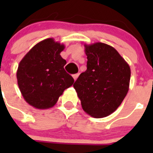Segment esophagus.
<instances>
[{
	"instance_id": "34e87169",
	"label": "esophagus",
	"mask_w": 153,
	"mask_h": 153,
	"mask_svg": "<svg viewBox=\"0 0 153 153\" xmlns=\"http://www.w3.org/2000/svg\"><path fill=\"white\" fill-rule=\"evenodd\" d=\"M78 76H79V74H74V75H73V77H74V80H76V79H77Z\"/></svg>"
}]
</instances>
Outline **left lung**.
<instances>
[{"label": "left lung", "mask_w": 153, "mask_h": 153, "mask_svg": "<svg viewBox=\"0 0 153 153\" xmlns=\"http://www.w3.org/2000/svg\"><path fill=\"white\" fill-rule=\"evenodd\" d=\"M84 47L87 69L74 87L86 113L94 118L106 117L117 110L129 91L130 67L108 44L97 42Z\"/></svg>", "instance_id": "1"}]
</instances>
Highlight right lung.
Wrapping results in <instances>:
<instances>
[{
  "instance_id": "right-lung-1",
  "label": "right lung",
  "mask_w": 153,
  "mask_h": 153,
  "mask_svg": "<svg viewBox=\"0 0 153 153\" xmlns=\"http://www.w3.org/2000/svg\"><path fill=\"white\" fill-rule=\"evenodd\" d=\"M65 46L53 38L39 42L18 65L17 84L23 97L36 109L53 107L74 82L64 70L67 61L60 56Z\"/></svg>"
}]
</instances>
